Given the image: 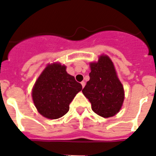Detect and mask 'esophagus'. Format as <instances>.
I'll return each mask as SVG.
<instances>
[{
  "mask_svg": "<svg viewBox=\"0 0 156 156\" xmlns=\"http://www.w3.org/2000/svg\"><path fill=\"white\" fill-rule=\"evenodd\" d=\"M81 85H82L83 87H84V86H85V82H84V81H82V82H81Z\"/></svg>",
  "mask_w": 156,
  "mask_h": 156,
  "instance_id": "obj_1",
  "label": "esophagus"
}]
</instances>
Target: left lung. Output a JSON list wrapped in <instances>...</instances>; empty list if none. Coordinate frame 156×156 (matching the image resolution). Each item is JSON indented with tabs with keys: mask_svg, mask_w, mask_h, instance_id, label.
<instances>
[{
	"mask_svg": "<svg viewBox=\"0 0 156 156\" xmlns=\"http://www.w3.org/2000/svg\"><path fill=\"white\" fill-rule=\"evenodd\" d=\"M90 80L83 94L91 103L95 113L104 118L112 117L120 110L124 101V90L109 57L102 55L97 62L90 63Z\"/></svg>",
	"mask_w": 156,
	"mask_h": 156,
	"instance_id": "8db88e82",
	"label": "left lung"
}]
</instances>
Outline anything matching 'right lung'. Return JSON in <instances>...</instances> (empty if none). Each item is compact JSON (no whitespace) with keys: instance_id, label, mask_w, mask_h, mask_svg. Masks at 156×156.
<instances>
[{"instance_id":"1","label":"right lung","mask_w":156,"mask_h":156,"mask_svg":"<svg viewBox=\"0 0 156 156\" xmlns=\"http://www.w3.org/2000/svg\"><path fill=\"white\" fill-rule=\"evenodd\" d=\"M82 85L60 63L47 66L36 81L32 98L37 111L48 119H55L68 112L69 104Z\"/></svg>"}]
</instances>
